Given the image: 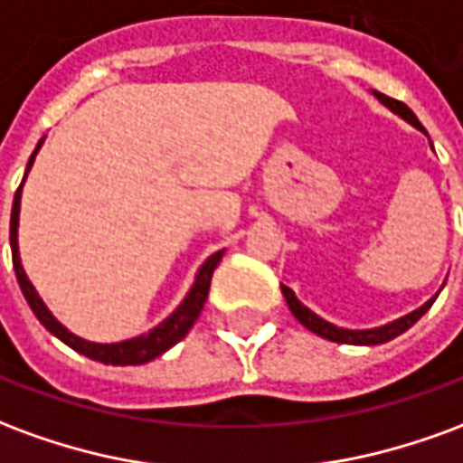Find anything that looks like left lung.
Here are the masks:
<instances>
[{"label": "left lung", "instance_id": "obj_1", "mask_svg": "<svg viewBox=\"0 0 463 463\" xmlns=\"http://www.w3.org/2000/svg\"><path fill=\"white\" fill-rule=\"evenodd\" d=\"M372 96L377 99L379 104L387 106L392 114H397L402 121H407L409 126H414L417 131L427 133L424 131V126L419 123V118L414 116V111L409 109L407 104H402V101H397V99H389V96L379 94V91H372ZM434 148V146H431ZM282 295H285V300H288V307H290V312L295 315V320L300 322L302 327H307L310 332H315V335H320V337H325V340L330 342H340V345H382V342H389L394 340V337H399L402 332H407L414 322L424 315V312L434 305V300L439 298V290L434 298H429L421 307H417V310H411L409 315H404V317H399V320H392L387 322V325H379V327H369V330H347V327H337V325H332V322H327L325 317H320L317 312H312L307 305H302L300 300H298V295L288 288V285H280Z\"/></svg>", "mask_w": 463, "mask_h": 463}]
</instances>
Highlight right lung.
I'll use <instances>...</instances> for the list:
<instances>
[{
	"label": "right lung",
	"mask_w": 463,
	"mask_h": 463,
	"mask_svg": "<svg viewBox=\"0 0 463 463\" xmlns=\"http://www.w3.org/2000/svg\"><path fill=\"white\" fill-rule=\"evenodd\" d=\"M46 138V136H44ZM44 138L36 143L34 153H32V158L26 163V171H24V181L19 185V191L14 193V205H12V225H9V242H12V262H14V272H16V280H19V288L24 292V300L29 302V307L36 315V320L44 325L46 330L52 332L54 337L69 345L71 349H76L79 354H84V357L94 359V362H104V364H146V362H151V359L161 357L163 352H168L173 345H178V342L188 335V330L193 327V322L198 320V315H201L203 305H205V298H208V290H211V278L213 270L218 268V262H221L222 252L218 250L213 252L208 260L203 262L198 272H195V278H193L191 290L185 292V298L181 300V305L175 307V310L165 317L163 322H158L156 327H151L148 332H143V335H136V337H128V340L121 342H91L84 340V337H79L74 332L64 327L61 322L56 320L52 310L46 307V302L39 298V292L32 285V280L26 278L24 265H22V258H19V211H22V188H24L26 175L32 171V165H34V158L39 148L44 146Z\"/></svg>",
	"instance_id": "1"
}]
</instances>
